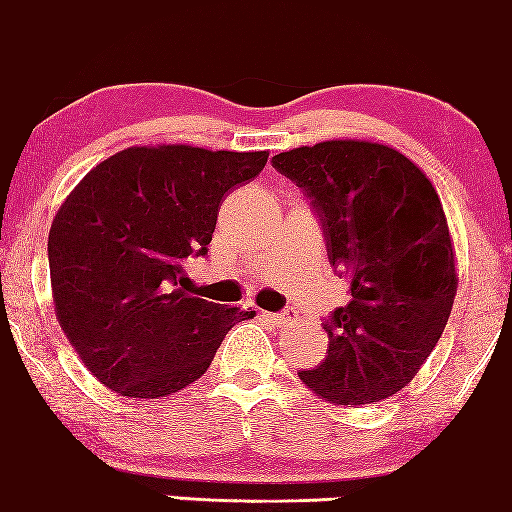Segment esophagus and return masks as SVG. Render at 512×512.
Segmentation results:
<instances>
[{
  "mask_svg": "<svg viewBox=\"0 0 512 512\" xmlns=\"http://www.w3.org/2000/svg\"><path fill=\"white\" fill-rule=\"evenodd\" d=\"M261 317L266 319L268 324H273V326H285V324H292V319H295V314H292V312H278V314L263 312Z\"/></svg>",
  "mask_w": 512,
  "mask_h": 512,
  "instance_id": "esophagus-1",
  "label": "esophagus"
}]
</instances>
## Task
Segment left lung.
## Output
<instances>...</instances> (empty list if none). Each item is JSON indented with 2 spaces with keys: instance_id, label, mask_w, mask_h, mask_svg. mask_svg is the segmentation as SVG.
<instances>
[{
  "instance_id": "1",
  "label": "left lung",
  "mask_w": 512,
  "mask_h": 512,
  "mask_svg": "<svg viewBox=\"0 0 512 512\" xmlns=\"http://www.w3.org/2000/svg\"><path fill=\"white\" fill-rule=\"evenodd\" d=\"M271 164L307 195L350 295L321 324L329 355L297 375L333 404L394 396L433 353L457 295L433 183L401 152L363 140L297 147Z\"/></svg>"
}]
</instances>
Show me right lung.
I'll list each match as a JSON object with an SVG mask.
<instances>
[{"label": "right lung", "instance_id": "add662e5", "mask_svg": "<svg viewBox=\"0 0 512 512\" xmlns=\"http://www.w3.org/2000/svg\"><path fill=\"white\" fill-rule=\"evenodd\" d=\"M266 162V152L128 147L67 195L48 237L57 321L111 392H179L205 375L227 331L254 317L188 295L183 268L208 256L225 195Z\"/></svg>", "mask_w": 512, "mask_h": 512}]
</instances>
